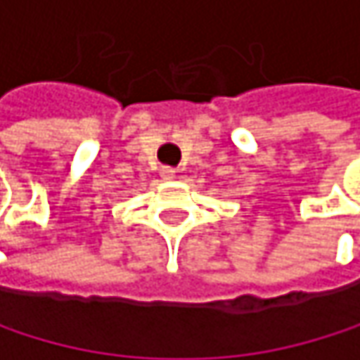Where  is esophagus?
I'll use <instances>...</instances> for the list:
<instances>
[{
  "instance_id": "obj_1",
  "label": "esophagus",
  "mask_w": 360,
  "mask_h": 360,
  "mask_svg": "<svg viewBox=\"0 0 360 360\" xmlns=\"http://www.w3.org/2000/svg\"><path fill=\"white\" fill-rule=\"evenodd\" d=\"M160 175H162L165 179H175L177 171H175V169H171V167H162V169H160Z\"/></svg>"
}]
</instances>
